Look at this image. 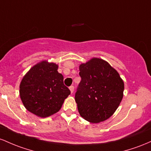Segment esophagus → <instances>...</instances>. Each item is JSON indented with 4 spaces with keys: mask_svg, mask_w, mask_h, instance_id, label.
Returning <instances> with one entry per match:
<instances>
[{
    "mask_svg": "<svg viewBox=\"0 0 151 151\" xmlns=\"http://www.w3.org/2000/svg\"><path fill=\"white\" fill-rule=\"evenodd\" d=\"M69 89H70L71 93H73V91H74V86H70V87H69Z\"/></svg>",
    "mask_w": 151,
    "mask_h": 151,
    "instance_id": "esophagus-1",
    "label": "esophagus"
}]
</instances>
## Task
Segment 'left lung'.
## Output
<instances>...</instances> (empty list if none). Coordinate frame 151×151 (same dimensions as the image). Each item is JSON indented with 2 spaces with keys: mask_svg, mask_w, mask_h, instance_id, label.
I'll return each instance as SVG.
<instances>
[{
  "mask_svg": "<svg viewBox=\"0 0 151 151\" xmlns=\"http://www.w3.org/2000/svg\"><path fill=\"white\" fill-rule=\"evenodd\" d=\"M81 81L75 94L81 116L93 123L109 118L119 106L124 83L113 68L93 58L79 66Z\"/></svg>",
  "mask_w": 151,
  "mask_h": 151,
  "instance_id": "obj_1",
  "label": "left lung"
}]
</instances>
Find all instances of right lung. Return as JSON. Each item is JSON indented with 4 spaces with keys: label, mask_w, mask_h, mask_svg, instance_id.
<instances>
[{
    "label": "right lung",
    "mask_w": 151,
    "mask_h": 151,
    "mask_svg": "<svg viewBox=\"0 0 151 151\" xmlns=\"http://www.w3.org/2000/svg\"><path fill=\"white\" fill-rule=\"evenodd\" d=\"M58 65L43 60L30 69L20 84V96L25 108L40 118L48 117L61 108L70 94L63 83Z\"/></svg>",
    "instance_id": "obj_1"
}]
</instances>
